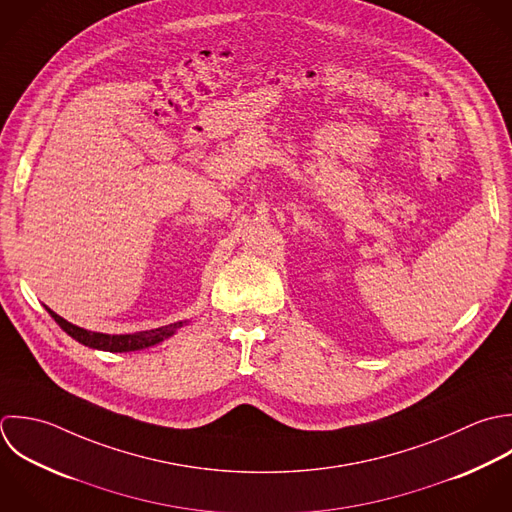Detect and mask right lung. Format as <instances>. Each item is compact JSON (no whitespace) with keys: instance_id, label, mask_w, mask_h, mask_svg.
I'll use <instances>...</instances> for the list:
<instances>
[{"instance_id":"right-lung-1","label":"right lung","mask_w":512,"mask_h":512,"mask_svg":"<svg viewBox=\"0 0 512 512\" xmlns=\"http://www.w3.org/2000/svg\"><path fill=\"white\" fill-rule=\"evenodd\" d=\"M47 313L55 319V323L69 337H73L81 345L91 347V349H99V351H109V353H127V351H139V349L153 347V345L161 343L163 339L171 337L179 327H183L187 323V321H179V323H171L167 327H159V329H151V331H141V333H131V335H105V333H93V331L81 329V327L65 321L63 317H59L51 309H47Z\"/></svg>"}]
</instances>
